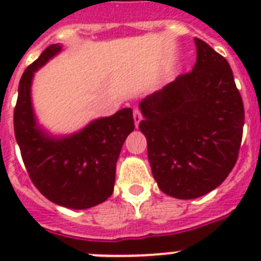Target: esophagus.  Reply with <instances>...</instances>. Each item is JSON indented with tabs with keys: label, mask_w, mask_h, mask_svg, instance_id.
I'll use <instances>...</instances> for the list:
<instances>
[{
	"label": "esophagus",
	"mask_w": 261,
	"mask_h": 261,
	"mask_svg": "<svg viewBox=\"0 0 261 261\" xmlns=\"http://www.w3.org/2000/svg\"><path fill=\"white\" fill-rule=\"evenodd\" d=\"M133 116H134L135 126L138 127L139 122L142 120V112H141V110H139V108H135V110H134V114H133Z\"/></svg>",
	"instance_id": "obj_1"
}]
</instances>
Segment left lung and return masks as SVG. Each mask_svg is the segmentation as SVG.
<instances>
[{
	"instance_id": "1",
	"label": "left lung",
	"mask_w": 261,
	"mask_h": 261,
	"mask_svg": "<svg viewBox=\"0 0 261 261\" xmlns=\"http://www.w3.org/2000/svg\"><path fill=\"white\" fill-rule=\"evenodd\" d=\"M195 46L194 69L141 101L153 176L177 199L222 184L239 159L245 118L229 62L200 39Z\"/></svg>"
}]
</instances>
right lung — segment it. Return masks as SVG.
Instances as JSON below:
<instances>
[{
    "mask_svg": "<svg viewBox=\"0 0 261 261\" xmlns=\"http://www.w3.org/2000/svg\"><path fill=\"white\" fill-rule=\"evenodd\" d=\"M59 51L61 46L51 44L24 71L14 107V135L27 172L40 194L57 204L83 210L102 203L114 192L116 161L127 135L134 130V118L131 108H123L67 138L43 134L35 123L31 83L34 71Z\"/></svg>",
    "mask_w": 261,
    "mask_h": 261,
    "instance_id": "right-lung-1",
    "label": "right lung"
}]
</instances>
